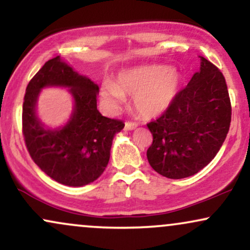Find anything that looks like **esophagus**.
Wrapping results in <instances>:
<instances>
[{
	"instance_id": "1",
	"label": "esophagus",
	"mask_w": 250,
	"mask_h": 250,
	"mask_svg": "<svg viewBox=\"0 0 250 250\" xmlns=\"http://www.w3.org/2000/svg\"><path fill=\"white\" fill-rule=\"evenodd\" d=\"M136 127H137V123L130 122V121L125 122V130H133V129H135Z\"/></svg>"
}]
</instances>
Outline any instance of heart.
Returning a JSON list of instances; mask_svg holds the SVG:
<instances>
[{"label": "heart", "instance_id": "heart-1", "mask_svg": "<svg viewBox=\"0 0 250 250\" xmlns=\"http://www.w3.org/2000/svg\"><path fill=\"white\" fill-rule=\"evenodd\" d=\"M181 84L179 71L166 65L151 64L122 71L115 84L105 83L101 96L111 107L134 95V107L142 116L151 117L162 113L176 96Z\"/></svg>", "mask_w": 250, "mask_h": 250}]
</instances>
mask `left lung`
<instances>
[{"instance_id": "1", "label": "left lung", "mask_w": 250, "mask_h": 250, "mask_svg": "<svg viewBox=\"0 0 250 250\" xmlns=\"http://www.w3.org/2000/svg\"><path fill=\"white\" fill-rule=\"evenodd\" d=\"M231 121V104L225 76L201 57V67L187 87L176 94L159 119L147 123L153 143L149 165L168 179L199 173L216 156Z\"/></svg>"}]
</instances>
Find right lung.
Returning <instances> with one entry per match:
<instances>
[{
	"label": "right lung",
	"mask_w": 250,
	"mask_h": 250,
	"mask_svg": "<svg viewBox=\"0 0 250 250\" xmlns=\"http://www.w3.org/2000/svg\"><path fill=\"white\" fill-rule=\"evenodd\" d=\"M53 85L70 87L76 105L67 125L51 131L37 119L35 107L41 89ZM97 93L96 83L60 56L45 62L28 83L22 109L24 142L33 161L56 182L81 187L99 179L107 167L113 139L125 123L100 114Z\"/></svg>",
	"instance_id": "obj_1"
}]
</instances>
